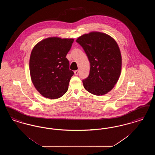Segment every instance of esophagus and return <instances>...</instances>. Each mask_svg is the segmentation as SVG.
Returning a JSON list of instances; mask_svg holds the SVG:
<instances>
[{
  "label": "esophagus",
  "mask_w": 155,
  "mask_h": 155,
  "mask_svg": "<svg viewBox=\"0 0 155 155\" xmlns=\"http://www.w3.org/2000/svg\"><path fill=\"white\" fill-rule=\"evenodd\" d=\"M79 70H75V71H74V74L75 75H77L78 73H79Z\"/></svg>",
  "instance_id": "1"
}]
</instances>
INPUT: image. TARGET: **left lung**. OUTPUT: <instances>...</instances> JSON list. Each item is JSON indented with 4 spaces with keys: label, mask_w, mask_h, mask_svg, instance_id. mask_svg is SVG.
Instances as JSON below:
<instances>
[{
    "label": "left lung",
    "mask_w": 155,
    "mask_h": 155,
    "mask_svg": "<svg viewBox=\"0 0 155 155\" xmlns=\"http://www.w3.org/2000/svg\"><path fill=\"white\" fill-rule=\"evenodd\" d=\"M81 45L90 63L89 76L82 80L83 85L95 95H103L116 84L121 74V56L118 45L110 36L92 32L79 37Z\"/></svg>",
    "instance_id": "8db88e82"
}]
</instances>
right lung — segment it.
<instances>
[{
  "mask_svg": "<svg viewBox=\"0 0 155 155\" xmlns=\"http://www.w3.org/2000/svg\"><path fill=\"white\" fill-rule=\"evenodd\" d=\"M73 42V39L48 38L38 43L31 52V80L37 91L46 98L58 99L68 90L74 72L69 69L66 57Z\"/></svg>",
  "mask_w": 155,
  "mask_h": 155,
  "instance_id": "add662e5",
  "label": "right lung"
}]
</instances>
